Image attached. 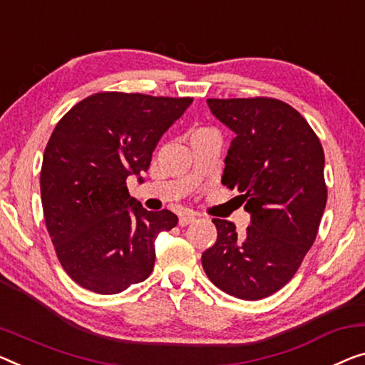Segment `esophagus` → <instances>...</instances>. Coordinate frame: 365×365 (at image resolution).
Segmentation results:
<instances>
[{
    "label": "esophagus",
    "mask_w": 365,
    "mask_h": 365,
    "mask_svg": "<svg viewBox=\"0 0 365 365\" xmlns=\"http://www.w3.org/2000/svg\"><path fill=\"white\" fill-rule=\"evenodd\" d=\"M195 220H197V216H195L193 213L182 215L180 220H178V225H180V226H187V225H190V222H193Z\"/></svg>",
    "instance_id": "34e87169"
}]
</instances>
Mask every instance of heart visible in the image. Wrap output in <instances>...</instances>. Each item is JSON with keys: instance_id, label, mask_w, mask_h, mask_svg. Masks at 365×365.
I'll use <instances>...</instances> for the list:
<instances>
[{"instance_id": "b5f03b06", "label": "heart", "mask_w": 365, "mask_h": 365, "mask_svg": "<svg viewBox=\"0 0 365 365\" xmlns=\"http://www.w3.org/2000/svg\"><path fill=\"white\" fill-rule=\"evenodd\" d=\"M206 134H216V133L210 128H197L192 130V135H190V138H198V135H206Z\"/></svg>"}]
</instances>
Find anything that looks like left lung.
<instances>
[{"mask_svg":"<svg viewBox=\"0 0 365 365\" xmlns=\"http://www.w3.org/2000/svg\"><path fill=\"white\" fill-rule=\"evenodd\" d=\"M206 103L236 134L221 183L241 193L251 226L237 236L215 217L217 239L201 264L220 290L260 300L292 280L317 239L328 198L324 152L307 119L275 98Z\"/></svg>","mask_w":365,"mask_h":365,"instance_id":"obj_1","label":"left lung"}]
</instances>
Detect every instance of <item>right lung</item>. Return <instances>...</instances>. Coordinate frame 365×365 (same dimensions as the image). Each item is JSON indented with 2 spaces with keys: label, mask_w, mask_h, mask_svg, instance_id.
I'll list each match as a JSON object with an SVG mask.
<instances>
[{
  "label": "right lung",
  "mask_w": 365,
  "mask_h": 365,
  "mask_svg": "<svg viewBox=\"0 0 365 365\" xmlns=\"http://www.w3.org/2000/svg\"><path fill=\"white\" fill-rule=\"evenodd\" d=\"M192 101L103 91L57 123L41 170L43 220L63 270L80 287L114 295L150 275L155 237L178 217L143 208L126 180L143 182L157 143Z\"/></svg>",
  "instance_id": "right-lung-1"
}]
</instances>
